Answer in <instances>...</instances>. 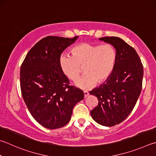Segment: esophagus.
I'll return each instance as SVG.
<instances>
[{"label":"esophagus","instance_id":"obj_1","mask_svg":"<svg viewBox=\"0 0 156 156\" xmlns=\"http://www.w3.org/2000/svg\"><path fill=\"white\" fill-rule=\"evenodd\" d=\"M89 95V93L88 91H87V90H84V98H87L88 95Z\"/></svg>","mask_w":156,"mask_h":156}]
</instances>
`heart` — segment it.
<instances>
[{
    "mask_svg": "<svg viewBox=\"0 0 156 156\" xmlns=\"http://www.w3.org/2000/svg\"><path fill=\"white\" fill-rule=\"evenodd\" d=\"M117 53L111 45L82 43L72 49V55L61 54L59 58L62 72L67 78L75 80L83 71L85 72L75 82L82 89H89L97 83H103L114 72Z\"/></svg>",
    "mask_w": 156,
    "mask_h": 156,
    "instance_id": "heart-1",
    "label": "heart"
}]
</instances>
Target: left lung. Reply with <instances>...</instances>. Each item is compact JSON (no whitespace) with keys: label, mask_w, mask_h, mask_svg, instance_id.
Here are the masks:
<instances>
[{"label":"left lung","mask_w":156,"mask_h":156,"mask_svg":"<svg viewBox=\"0 0 156 156\" xmlns=\"http://www.w3.org/2000/svg\"><path fill=\"white\" fill-rule=\"evenodd\" d=\"M116 50L117 62L109 79L89 93L98 99V105L90 112L95 122L110 127L127 117L139 98L143 78V66L137 52L117 37L99 39Z\"/></svg>","instance_id":"8db88e82"}]
</instances>
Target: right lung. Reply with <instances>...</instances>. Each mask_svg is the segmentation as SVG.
Returning <instances> with one entry per match:
<instances>
[{
    "label": "right lung",
    "instance_id": "1",
    "mask_svg": "<svg viewBox=\"0 0 156 156\" xmlns=\"http://www.w3.org/2000/svg\"><path fill=\"white\" fill-rule=\"evenodd\" d=\"M78 37H44L29 50L21 66L24 101L33 117L46 128L67 125L73 107L84 98L83 90L69 85L59 65L61 53Z\"/></svg>",
    "mask_w": 156,
    "mask_h": 156
}]
</instances>
